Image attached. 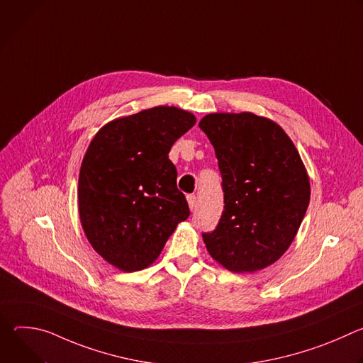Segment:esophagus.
<instances>
[{
	"label": "esophagus",
	"mask_w": 363,
	"mask_h": 363,
	"mask_svg": "<svg viewBox=\"0 0 363 363\" xmlns=\"http://www.w3.org/2000/svg\"><path fill=\"white\" fill-rule=\"evenodd\" d=\"M188 203H189V208L194 211L196 208V196L195 195H188Z\"/></svg>",
	"instance_id": "esophagus-1"
}]
</instances>
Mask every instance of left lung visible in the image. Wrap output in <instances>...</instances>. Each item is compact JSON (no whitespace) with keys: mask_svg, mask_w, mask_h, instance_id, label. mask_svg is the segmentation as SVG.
I'll use <instances>...</instances> for the list:
<instances>
[{"mask_svg":"<svg viewBox=\"0 0 363 363\" xmlns=\"http://www.w3.org/2000/svg\"><path fill=\"white\" fill-rule=\"evenodd\" d=\"M199 128L216 149L224 210L202 233L210 255L235 273L262 270L284 254L306 214L310 184L300 155L274 122L252 113H211Z\"/></svg>","mask_w":363,"mask_h":363,"instance_id":"8db88e82","label":"left lung"}]
</instances>
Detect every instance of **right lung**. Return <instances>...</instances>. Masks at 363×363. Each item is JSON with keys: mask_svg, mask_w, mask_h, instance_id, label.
Segmentation results:
<instances>
[{"mask_svg": "<svg viewBox=\"0 0 363 363\" xmlns=\"http://www.w3.org/2000/svg\"><path fill=\"white\" fill-rule=\"evenodd\" d=\"M194 125V115L158 106L116 119L93 138L79 175L80 221L115 267L130 273L152 264L189 217L168 153Z\"/></svg>", "mask_w": 363, "mask_h": 363, "instance_id": "add662e5", "label": "right lung"}]
</instances>
